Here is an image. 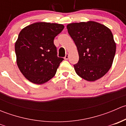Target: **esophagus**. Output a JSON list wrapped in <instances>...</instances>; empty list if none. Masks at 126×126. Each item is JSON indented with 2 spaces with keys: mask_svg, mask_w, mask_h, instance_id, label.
<instances>
[{
  "mask_svg": "<svg viewBox=\"0 0 126 126\" xmlns=\"http://www.w3.org/2000/svg\"><path fill=\"white\" fill-rule=\"evenodd\" d=\"M64 60H68V58H69V54H66L65 57H64Z\"/></svg>",
  "mask_w": 126,
  "mask_h": 126,
  "instance_id": "34e87169",
  "label": "esophagus"
}]
</instances>
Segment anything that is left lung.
I'll return each instance as SVG.
<instances>
[{
	"instance_id": "8db88e82",
	"label": "left lung",
	"mask_w": 126,
	"mask_h": 126,
	"mask_svg": "<svg viewBox=\"0 0 126 126\" xmlns=\"http://www.w3.org/2000/svg\"><path fill=\"white\" fill-rule=\"evenodd\" d=\"M67 29L79 56L74 65L77 74L90 82L103 77L111 68L116 52L111 30L94 21L71 23Z\"/></svg>"
}]
</instances>
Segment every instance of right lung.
I'll return each mask as SVG.
<instances>
[{"label":"right lung","mask_w":126,"mask_h":126,"mask_svg":"<svg viewBox=\"0 0 126 126\" xmlns=\"http://www.w3.org/2000/svg\"><path fill=\"white\" fill-rule=\"evenodd\" d=\"M64 29L62 24L36 22L24 28L15 43L16 62L30 82L43 84L55 75L63 58L57 56L54 39Z\"/></svg>","instance_id":"right-lung-1"}]
</instances>
